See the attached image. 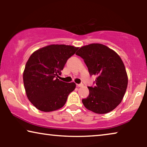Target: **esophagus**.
I'll return each instance as SVG.
<instances>
[{
	"label": "esophagus",
	"instance_id": "esophagus-1",
	"mask_svg": "<svg viewBox=\"0 0 147 147\" xmlns=\"http://www.w3.org/2000/svg\"><path fill=\"white\" fill-rule=\"evenodd\" d=\"M76 86H77V87H82V86H83L84 85L82 84H76Z\"/></svg>",
	"mask_w": 147,
	"mask_h": 147
}]
</instances>
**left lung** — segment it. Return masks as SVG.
<instances>
[{
  "label": "left lung",
  "mask_w": 147,
  "mask_h": 147,
  "mask_svg": "<svg viewBox=\"0 0 147 147\" xmlns=\"http://www.w3.org/2000/svg\"><path fill=\"white\" fill-rule=\"evenodd\" d=\"M84 59L96 86L88 87L89 96L82 100L88 110L106 114L119 105L128 86V76L121 58L114 50L100 43L82 47L76 53Z\"/></svg>",
  "instance_id": "1"
}]
</instances>
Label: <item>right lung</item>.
<instances>
[{"label": "right lung", "instance_id": "right-lung-1", "mask_svg": "<svg viewBox=\"0 0 147 147\" xmlns=\"http://www.w3.org/2000/svg\"><path fill=\"white\" fill-rule=\"evenodd\" d=\"M79 47L66 45H49L30 56L23 71L26 94L32 104L43 112L63 107L69 93L76 88L74 82L58 79L69 58Z\"/></svg>", "mask_w": 147, "mask_h": 147}]
</instances>
